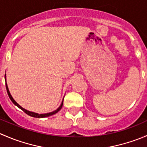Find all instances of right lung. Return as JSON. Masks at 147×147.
Wrapping results in <instances>:
<instances>
[{
  "label": "right lung",
  "instance_id": "right-lung-1",
  "mask_svg": "<svg viewBox=\"0 0 147 147\" xmlns=\"http://www.w3.org/2000/svg\"><path fill=\"white\" fill-rule=\"evenodd\" d=\"M5 82H6V74H5ZM5 86H6L7 92H8V96H9L10 100H11V101L13 102V103L15 105H16V106H17L18 107L20 108V109H22V110H23V112H26V113L27 114V115H29V116H30V117H36V118H44V117H47L52 116V115H55V114H56V113H57V112H58L59 111H60V109H62V107H63V100H64V99H63V101H62V103H61V105H60V106L59 107L57 108V109H56V110L53 111V112H49V113H46V114H38V113H35V112H30V111H28V110H27V109H24V108L20 106V105H19L17 103V102L15 101V100L13 98V97H12V96H11V94H10L9 90H8V84H7L6 82H5Z\"/></svg>",
  "mask_w": 147,
  "mask_h": 147
}]
</instances>
